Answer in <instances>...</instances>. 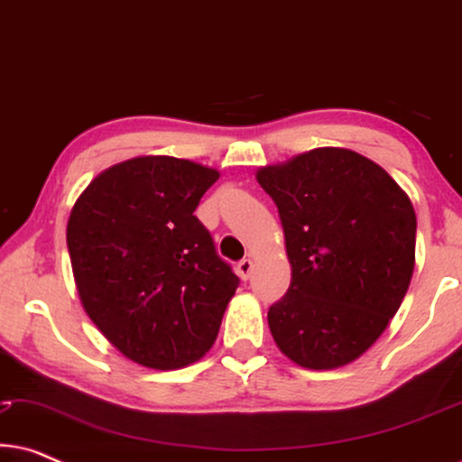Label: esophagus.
Instances as JSON below:
<instances>
[{"mask_svg":"<svg viewBox=\"0 0 462 462\" xmlns=\"http://www.w3.org/2000/svg\"><path fill=\"white\" fill-rule=\"evenodd\" d=\"M252 269H254V263H252L250 258H244V261L237 263V275L242 277L244 282L248 280V277L252 275Z\"/></svg>","mask_w":462,"mask_h":462,"instance_id":"34e87169","label":"esophagus"}]
</instances>
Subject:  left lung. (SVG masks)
<instances>
[{"mask_svg":"<svg viewBox=\"0 0 462 462\" xmlns=\"http://www.w3.org/2000/svg\"><path fill=\"white\" fill-rule=\"evenodd\" d=\"M275 201L292 280L269 309L283 356L309 370L356 362L400 309L414 273L416 214L368 157L319 147L256 170Z\"/></svg>","mask_w":462,"mask_h":462,"instance_id":"obj_1","label":"left lung"}]
</instances>
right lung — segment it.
Returning a JSON list of instances; mask_svg holds the SVG:
<instances>
[{
    "label": "right lung",
    "instance_id": "1",
    "mask_svg": "<svg viewBox=\"0 0 462 462\" xmlns=\"http://www.w3.org/2000/svg\"><path fill=\"white\" fill-rule=\"evenodd\" d=\"M218 170L168 155L106 168L75 201L67 248L81 305L116 349L176 370L212 349L239 277L195 217Z\"/></svg>",
    "mask_w": 462,
    "mask_h": 462
}]
</instances>
